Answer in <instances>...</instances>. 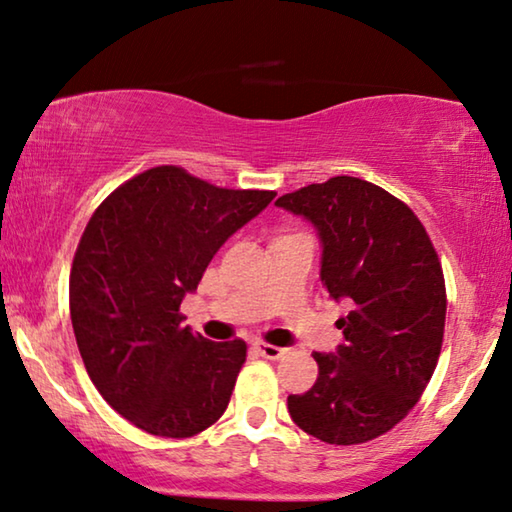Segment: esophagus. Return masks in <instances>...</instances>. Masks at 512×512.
<instances>
[{
    "label": "esophagus",
    "mask_w": 512,
    "mask_h": 512,
    "mask_svg": "<svg viewBox=\"0 0 512 512\" xmlns=\"http://www.w3.org/2000/svg\"><path fill=\"white\" fill-rule=\"evenodd\" d=\"M254 349L261 354L263 358H270V360H279L288 354V349L283 347H276V345H267V342H254Z\"/></svg>",
    "instance_id": "obj_1"
}]
</instances>
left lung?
<instances>
[{
	"label": "left lung",
	"instance_id": "1",
	"mask_svg": "<svg viewBox=\"0 0 512 512\" xmlns=\"http://www.w3.org/2000/svg\"><path fill=\"white\" fill-rule=\"evenodd\" d=\"M276 206L315 226L324 288L351 304L338 320L345 345L315 351V385L288 397L292 422L329 445L379 438L422 397L442 349L447 292L429 233L404 201L356 177L311 183Z\"/></svg>",
	"mask_w": 512,
	"mask_h": 512
}]
</instances>
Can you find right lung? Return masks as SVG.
Listing matches in <instances>:
<instances>
[{"label":"right lung","instance_id":"obj_1","mask_svg":"<svg viewBox=\"0 0 512 512\" xmlns=\"http://www.w3.org/2000/svg\"><path fill=\"white\" fill-rule=\"evenodd\" d=\"M274 197L161 165L90 217L70 272L74 338L99 395L138 429L190 438L229 406L247 345L192 333L179 306L217 249Z\"/></svg>","mask_w":512,"mask_h":512}]
</instances>
